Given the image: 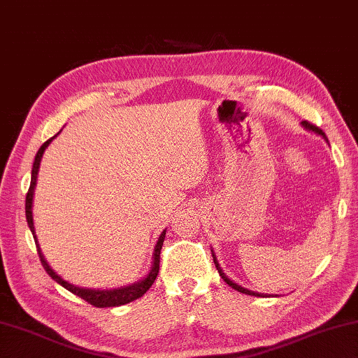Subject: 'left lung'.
I'll use <instances>...</instances> for the list:
<instances>
[{
    "label": "left lung",
    "mask_w": 358,
    "mask_h": 358,
    "mask_svg": "<svg viewBox=\"0 0 358 358\" xmlns=\"http://www.w3.org/2000/svg\"><path fill=\"white\" fill-rule=\"evenodd\" d=\"M302 125L305 127V128H308V129H311V131H315V133H317V134H321L324 139H327L326 138V134H324V131L321 128H317V127H315L313 123H310V122H307V120H303L302 122ZM213 258H214V264H216V269H217V272H219V275L224 278V282L229 285V287H231L233 289H236V291H239V292H243V294H249V296H257V297H264V294H258V292H253V291H249V289H245V288H243V287H239V285H236L235 282H231L229 277H227L224 272H222V269L219 268V264H217V262H216V257H214V253H213Z\"/></svg>",
    "instance_id": "obj_1"
}]
</instances>
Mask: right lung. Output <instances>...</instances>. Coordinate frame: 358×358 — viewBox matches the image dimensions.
<instances>
[{"label": "right lung", "mask_w": 358, "mask_h": 358, "mask_svg": "<svg viewBox=\"0 0 358 358\" xmlns=\"http://www.w3.org/2000/svg\"><path fill=\"white\" fill-rule=\"evenodd\" d=\"M53 139V138H51ZM51 139H48L47 142H43L42 147L38 148V152L36 155V159H34V166H32V175H31V185H29V189L26 192V220H28V225L32 231V236H34V241H36V247H37V253H38V258H41V263L43 266V269L47 271V274L56 280L57 283L64 287L66 289H69L70 292H73L75 296L81 297L86 301L87 303L94 305L96 308H106V307H119V305H125L128 302H133L136 299H139L141 296H144L145 292L148 291V288L152 287L153 282L157 280L158 277V272H159V255H161V249H162V243H164V236H166V231L161 233V236L158 239V244L155 247V255H153V268L150 271V274H148L144 280L138 282L131 285V287H125V288H120V289H111V291H99V289H86V288H76L73 285H70L67 282H64L62 278L56 274V272L50 268L45 262V258L41 252V247L37 244V238H36V233H34V225H32V211H31V206H32V194H34V187H36V180H37V173H38V166H41V159H42V155L45 152V148L48 147V144L51 142Z\"/></svg>", "instance_id": "1"}]
</instances>
